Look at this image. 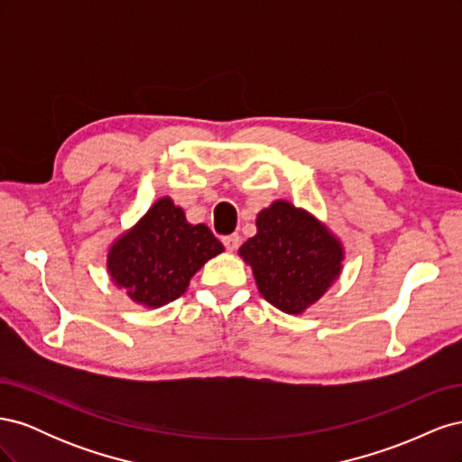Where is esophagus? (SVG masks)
Returning <instances> with one entry per match:
<instances>
[{"mask_svg": "<svg viewBox=\"0 0 462 462\" xmlns=\"http://www.w3.org/2000/svg\"><path fill=\"white\" fill-rule=\"evenodd\" d=\"M239 243H241V236L236 235V233L227 235V236H223V245H226V248L229 250V253H233V250L239 248Z\"/></svg>", "mask_w": 462, "mask_h": 462, "instance_id": "1", "label": "esophagus"}]
</instances>
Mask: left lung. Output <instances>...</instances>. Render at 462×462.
<instances>
[{
	"instance_id": "left-lung-1",
	"label": "left lung",
	"mask_w": 462,
	"mask_h": 462,
	"mask_svg": "<svg viewBox=\"0 0 462 462\" xmlns=\"http://www.w3.org/2000/svg\"><path fill=\"white\" fill-rule=\"evenodd\" d=\"M260 295L285 314H302L339 279L345 250L326 223L287 200L256 216V235L239 248Z\"/></svg>"
}]
</instances>
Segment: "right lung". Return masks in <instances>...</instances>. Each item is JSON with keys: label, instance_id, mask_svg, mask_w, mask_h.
Returning a JSON list of instances; mask_svg holds the SVG:
<instances>
[{"label": "right lung", "instance_id": "obj_1", "mask_svg": "<svg viewBox=\"0 0 462 462\" xmlns=\"http://www.w3.org/2000/svg\"><path fill=\"white\" fill-rule=\"evenodd\" d=\"M221 253L204 223L192 226L183 208L163 197L109 246L107 273L133 302L160 309L183 295L190 277Z\"/></svg>", "mask_w": 462, "mask_h": 462}]
</instances>
